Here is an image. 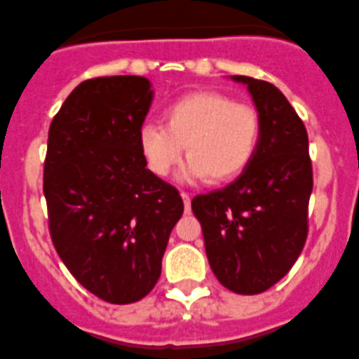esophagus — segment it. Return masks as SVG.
<instances>
[{
    "instance_id": "obj_1",
    "label": "esophagus",
    "mask_w": 359,
    "mask_h": 359,
    "mask_svg": "<svg viewBox=\"0 0 359 359\" xmlns=\"http://www.w3.org/2000/svg\"><path fill=\"white\" fill-rule=\"evenodd\" d=\"M180 198H182V201H184V210H186V212H190V209H191L190 196H188L186 191H182V194H180Z\"/></svg>"
}]
</instances>
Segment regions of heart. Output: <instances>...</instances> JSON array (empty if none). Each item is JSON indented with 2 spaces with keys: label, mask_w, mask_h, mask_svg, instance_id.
Segmentation results:
<instances>
[{
  "label": "heart",
  "mask_w": 359,
  "mask_h": 359,
  "mask_svg": "<svg viewBox=\"0 0 359 359\" xmlns=\"http://www.w3.org/2000/svg\"><path fill=\"white\" fill-rule=\"evenodd\" d=\"M262 122L258 111L218 92H194L165 109L163 126H144L139 149L158 177L179 165L186 147L184 179L226 182L248 168L258 149Z\"/></svg>",
  "instance_id": "b5f03b06"
}]
</instances>
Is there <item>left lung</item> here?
I'll list each match as a JSON object with an SVG mask.
<instances>
[{
	"mask_svg": "<svg viewBox=\"0 0 359 359\" xmlns=\"http://www.w3.org/2000/svg\"><path fill=\"white\" fill-rule=\"evenodd\" d=\"M245 84L262 122L248 168L222 190L191 199L210 269L235 294L269 290L292 269L309 231L313 165L305 126L271 82L231 76Z\"/></svg>",
	"mask_w": 359,
	"mask_h": 359,
	"instance_id": "1",
	"label": "left lung"
}]
</instances>
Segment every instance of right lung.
Returning a JSON list of instances; mask_svg holds the SVG:
<instances>
[{
    "mask_svg": "<svg viewBox=\"0 0 359 359\" xmlns=\"http://www.w3.org/2000/svg\"><path fill=\"white\" fill-rule=\"evenodd\" d=\"M152 97L144 76L90 79L48 130L43 191L54 248L84 288L114 305L154 288L184 210L179 190L147 169L139 149Z\"/></svg>",
    "mask_w": 359,
    "mask_h": 359,
    "instance_id": "1",
    "label": "right lung"
}]
</instances>
